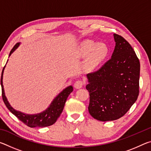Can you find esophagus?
<instances>
[{"label": "esophagus", "mask_w": 151, "mask_h": 151, "mask_svg": "<svg viewBox=\"0 0 151 151\" xmlns=\"http://www.w3.org/2000/svg\"><path fill=\"white\" fill-rule=\"evenodd\" d=\"M84 85V82L83 81H81V80H78V81H76L75 84H74V86H75V87L76 88H81L83 87V86Z\"/></svg>", "instance_id": "obj_1"}]
</instances>
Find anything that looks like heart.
<instances>
[{
	"instance_id": "b5f03b06",
	"label": "heart",
	"mask_w": 151,
	"mask_h": 151,
	"mask_svg": "<svg viewBox=\"0 0 151 151\" xmlns=\"http://www.w3.org/2000/svg\"><path fill=\"white\" fill-rule=\"evenodd\" d=\"M81 52L83 55H87L90 53L86 65L89 68H93L106 57L109 50L104 43H96L88 40L82 44Z\"/></svg>"
}]
</instances>
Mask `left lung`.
I'll return each mask as SVG.
<instances>
[{
    "mask_svg": "<svg viewBox=\"0 0 151 151\" xmlns=\"http://www.w3.org/2000/svg\"><path fill=\"white\" fill-rule=\"evenodd\" d=\"M116 42L111 59L87 74L88 112L98 121H114L127 113L139 94L140 62L131 45L114 34Z\"/></svg>",
    "mask_w": 151,
    "mask_h": 151,
    "instance_id": "1",
    "label": "left lung"
}]
</instances>
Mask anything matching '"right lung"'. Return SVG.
Wrapping results in <instances>:
<instances>
[{"mask_svg": "<svg viewBox=\"0 0 151 151\" xmlns=\"http://www.w3.org/2000/svg\"><path fill=\"white\" fill-rule=\"evenodd\" d=\"M20 45V42L17 43L12 48L11 52L9 54V57L11 56L14 51L17 49V47ZM5 67V66H4ZM3 68L2 71L1 84L2 87V96L5 105L7 107L10 111H11L14 115L16 116L20 121H22L24 124L27 125L29 127H48L55 123L57 121L58 117L60 116V114L63 111L64 106H65V103L69 94L72 93L73 91V87L72 86H69L68 87L64 89V90L60 93L58 95L55 97L54 100L50 104L48 108L42 112L35 114H27L20 111H17L14 109L11 106V104L7 101V99L4 94V86L2 85V76H3L4 69Z\"/></svg>", "mask_w": 151, "mask_h": 151, "instance_id": "obj_1", "label": "right lung"}]
</instances>
